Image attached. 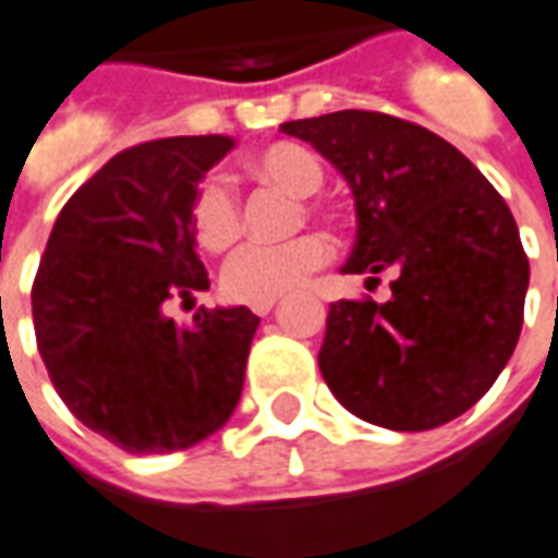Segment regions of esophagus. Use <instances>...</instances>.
Instances as JSON below:
<instances>
[{
    "label": "esophagus",
    "mask_w": 558,
    "mask_h": 558,
    "mask_svg": "<svg viewBox=\"0 0 558 558\" xmlns=\"http://www.w3.org/2000/svg\"><path fill=\"white\" fill-rule=\"evenodd\" d=\"M275 304L278 302H263V304H254V314L256 316H268L271 311H275Z\"/></svg>",
    "instance_id": "esophagus-1"
}]
</instances>
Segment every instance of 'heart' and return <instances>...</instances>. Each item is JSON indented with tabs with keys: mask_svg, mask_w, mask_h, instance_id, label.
<instances>
[{
	"mask_svg": "<svg viewBox=\"0 0 558 558\" xmlns=\"http://www.w3.org/2000/svg\"><path fill=\"white\" fill-rule=\"evenodd\" d=\"M251 170L259 179L280 184L295 196H311L323 187L319 160L295 143L263 148L251 160ZM191 230H194L196 244L211 254L227 251L239 239V230H242L239 203L232 196L230 184L218 175H208L206 182L196 187L191 199ZM328 259H331V244L314 232L283 244H247L223 266L220 287L232 302H275L280 295L299 290Z\"/></svg>",
	"mask_w": 558,
	"mask_h": 558,
	"instance_id": "b5f03b06",
	"label": "heart"
}]
</instances>
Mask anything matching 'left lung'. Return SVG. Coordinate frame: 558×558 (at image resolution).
<instances>
[{
	"label": "left lung",
	"instance_id": "obj_1",
	"mask_svg": "<svg viewBox=\"0 0 558 558\" xmlns=\"http://www.w3.org/2000/svg\"><path fill=\"white\" fill-rule=\"evenodd\" d=\"M280 131L350 184L359 232L340 271H398L388 302L328 307L319 371L331 395L388 430L463 415L523 326L529 259L511 208L463 151L395 116L340 110Z\"/></svg>",
	"mask_w": 558,
	"mask_h": 558
}]
</instances>
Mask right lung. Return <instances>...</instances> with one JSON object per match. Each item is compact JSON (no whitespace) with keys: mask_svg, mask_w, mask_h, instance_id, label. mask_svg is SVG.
<instances>
[{"mask_svg":"<svg viewBox=\"0 0 558 558\" xmlns=\"http://www.w3.org/2000/svg\"><path fill=\"white\" fill-rule=\"evenodd\" d=\"M235 140L167 137L107 160L71 196L32 287L47 374L89 430L170 454L220 430L242 398L259 316L244 304L179 326L167 304L208 290L191 199Z\"/></svg>","mask_w":558,"mask_h":558,"instance_id":"obj_1","label":"right lung"}]
</instances>
